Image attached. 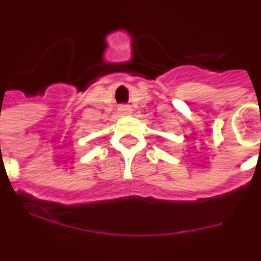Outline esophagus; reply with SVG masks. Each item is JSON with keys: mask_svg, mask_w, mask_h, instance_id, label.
<instances>
[{"mask_svg": "<svg viewBox=\"0 0 261 261\" xmlns=\"http://www.w3.org/2000/svg\"><path fill=\"white\" fill-rule=\"evenodd\" d=\"M118 111L121 114H130L133 112V109H131L130 106H119Z\"/></svg>", "mask_w": 261, "mask_h": 261, "instance_id": "34e87169", "label": "esophagus"}]
</instances>
